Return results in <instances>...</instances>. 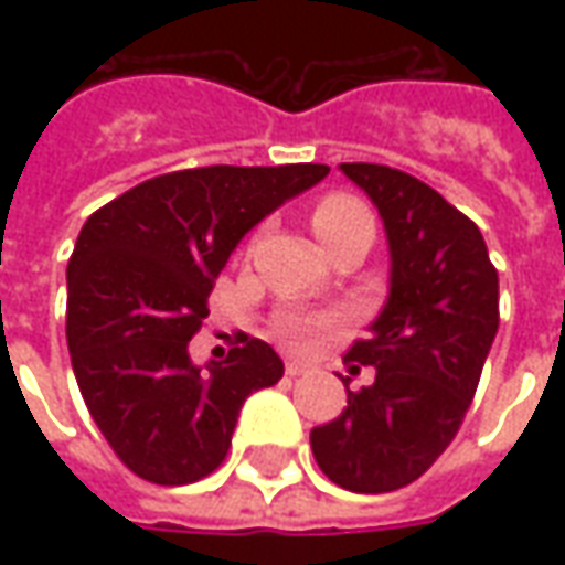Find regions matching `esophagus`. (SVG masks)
<instances>
[{"instance_id":"34e87169","label":"esophagus","mask_w":565,"mask_h":565,"mask_svg":"<svg viewBox=\"0 0 565 565\" xmlns=\"http://www.w3.org/2000/svg\"><path fill=\"white\" fill-rule=\"evenodd\" d=\"M284 369H287V375H302V372L311 369V363H308V360H299V356H287Z\"/></svg>"}]
</instances>
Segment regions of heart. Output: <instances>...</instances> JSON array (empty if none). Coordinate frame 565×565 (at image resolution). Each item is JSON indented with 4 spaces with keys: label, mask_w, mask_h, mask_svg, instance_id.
Segmentation results:
<instances>
[{
    "label": "heart",
    "mask_w": 565,
    "mask_h": 565,
    "mask_svg": "<svg viewBox=\"0 0 565 565\" xmlns=\"http://www.w3.org/2000/svg\"><path fill=\"white\" fill-rule=\"evenodd\" d=\"M311 226L320 235V242L327 247L339 245L344 238L356 233H375V217L372 211L351 193H327L315 202L311 209ZM339 327V318L332 315H311V311H281L275 318V332L278 339L296 348L318 342L327 332Z\"/></svg>",
    "instance_id": "1"
}]
</instances>
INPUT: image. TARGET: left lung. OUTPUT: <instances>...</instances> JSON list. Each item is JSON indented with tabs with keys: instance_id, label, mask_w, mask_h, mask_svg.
<instances>
[{
	"instance_id": "8db88e82",
	"label": "left lung",
	"mask_w": 565,
	"mask_h": 565,
	"mask_svg": "<svg viewBox=\"0 0 565 565\" xmlns=\"http://www.w3.org/2000/svg\"><path fill=\"white\" fill-rule=\"evenodd\" d=\"M342 172L384 217L391 299L344 354L351 375L372 366L375 381L311 429V450L344 490L391 493L438 460L472 405L499 330V275L481 230L415 174L379 162H342Z\"/></svg>"
}]
</instances>
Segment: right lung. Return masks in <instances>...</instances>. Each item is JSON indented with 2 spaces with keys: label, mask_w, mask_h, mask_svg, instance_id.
Segmentation results:
<instances>
[{
  "label": "right lung",
  "mask_w": 565,
  "mask_h": 565,
  "mask_svg": "<svg viewBox=\"0 0 565 565\" xmlns=\"http://www.w3.org/2000/svg\"><path fill=\"white\" fill-rule=\"evenodd\" d=\"M330 166H202L157 174L93 211L68 257L66 339L81 396L129 472L193 484L233 441L242 405L278 384L281 356L238 335L199 369L186 344L242 235Z\"/></svg>",
  "instance_id": "1"
}]
</instances>
